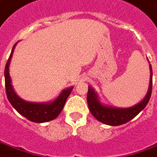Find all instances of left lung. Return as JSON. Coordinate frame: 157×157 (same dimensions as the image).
I'll use <instances>...</instances> for the list:
<instances>
[{
    "instance_id": "1",
    "label": "left lung",
    "mask_w": 157,
    "mask_h": 157,
    "mask_svg": "<svg viewBox=\"0 0 157 157\" xmlns=\"http://www.w3.org/2000/svg\"><path fill=\"white\" fill-rule=\"evenodd\" d=\"M150 68H151V80H150L149 90L147 96L142 100V101H140L139 104L131 108L121 109V108L107 107L102 105L97 99V96L93 89L89 86L87 92V103L90 113L93 115V117L96 120L110 126H120L133 119L146 107L151 96L152 69L151 65H150Z\"/></svg>"
}]
</instances>
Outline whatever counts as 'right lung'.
<instances>
[{
	"label": "right lung",
	"instance_id": "obj_1",
	"mask_svg": "<svg viewBox=\"0 0 157 157\" xmlns=\"http://www.w3.org/2000/svg\"><path fill=\"white\" fill-rule=\"evenodd\" d=\"M17 43L14 45L10 57L7 60L6 67H5V86H6V93L8 101L12 105L20 114L28 119L31 121L36 123H42L54 120L61 113L66 101L71 92L73 87L64 90L57 99L49 104H38L31 103L23 101L17 96L14 92L13 88L10 84V78L9 75V65L10 59L13 54V51Z\"/></svg>",
	"mask_w": 157,
	"mask_h": 157
}]
</instances>
